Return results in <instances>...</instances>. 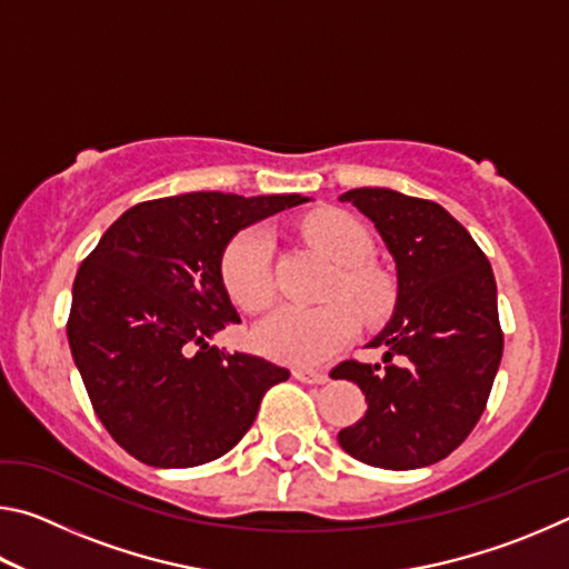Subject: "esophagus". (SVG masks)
I'll use <instances>...</instances> for the list:
<instances>
[{
    "mask_svg": "<svg viewBox=\"0 0 569 569\" xmlns=\"http://www.w3.org/2000/svg\"><path fill=\"white\" fill-rule=\"evenodd\" d=\"M293 377L303 383H326L329 381V373L326 371H313V369H296Z\"/></svg>",
    "mask_w": 569,
    "mask_h": 569,
    "instance_id": "34e87169",
    "label": "esophagus"
}]
</instances>
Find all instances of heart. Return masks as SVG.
Here are the masks:
<instances>
[{"instance_id": "obj_1", "label": "heart", "mask_w": 569, "mask_h": 569, "mask_svg": "<svg viewBox=\"0 0 569 569\" xmlns=\"http://www.w3.org/2000/svg\"><path fill=\"white\" fill-rule=\"evenodd\" d=\"M306 238L339 268L329 286V298H343L316 308L281 303L253 329V346L268 359L293 366H319L339 353L356 333V313L366 321L387 316L397 291L391 278L366 266L373 240L359 218L343 210H321L306 223ZM273 243L261 226L246 228L230 240L220 258V278L240 311H261L273 296ZM346 300L350 302L345 303Z\"/></svg>"}]
</instances>
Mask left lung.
<instances>
[{"mask_svg": "<svg viewBox=\"0 0 569 569\" xmlns=\"http://www.w3.org/2000/svg\"><path fill=\"white\" fill-rule=\"evenodd\" d=\"M377 226L397 263V306L369 346L383 363L343 361L333 379L359 383L363 417L339 431L353 459L419 469L449 457L477 427L502 361L497 283L487 256L439 203L389 188L339 198ZM401 355L405 363L388 361Z\"/></svg>", "mask_w": 569, "mask_h": 569, "instance_id": "8db88e82", "label": "left lung"}]
</instances>
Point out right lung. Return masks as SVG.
<instances>
[{
    "label": "right lung",
    "mask_w": 569,
    "mask_h": 569,
    "mask_svg": "<svg viewBox=\"0 0 569 569\" xmlns=\"http://www.w3.org/2000/svg\"><path fill=\"white\" fill-rule=\"evenodd\" d=\"M303 196L186 192L138 203L104 230L72 286V359L118 445L150 467H198L233 449L263 393L291 373L208 343L238 323L220 258L238 230Z\"/></svg>",
    "instance_id": "add662e5"
}]
</instances>
